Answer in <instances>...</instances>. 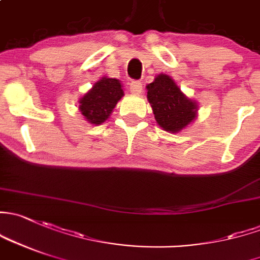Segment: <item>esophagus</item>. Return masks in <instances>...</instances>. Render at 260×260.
Here are the masks:
<instances>
[{"label": "esophagus", "instance_id": "esophagus-1", "mask_svg": "<svg viewBox=\"0 0 260 260\" xmlns=\"http://www.w3.org/2000/svg\"><path fill=\"white\" fill-rule=\"evenodd\" d=\"M129 89L133 94H139L143 91V86H142L141 82H132L129 86Z\"/></svg>", "mask_w": 260, "mask_h": 260}]
</instances>
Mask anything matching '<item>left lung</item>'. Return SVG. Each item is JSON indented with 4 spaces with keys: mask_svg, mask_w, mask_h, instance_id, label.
Wrapping results in <instances>:
<instances>
[{
    "mask_svg": "<svg viewBox=\"0 0 260 260\" xmlns=\"http://www.w3.org/2000/svg\"><path fill=\"white\" fill-rule=\"evenodd\" d=\"M146 88L147 100L162 129L179 133L194 122L198 116V103L183 93L171 76L157 75Z\"/></svg>",
    "mask_w": 260,
    "mask_h": 260,
    "instance_id": "8db88e82",
    "label": "left lung"
}]
</instances>
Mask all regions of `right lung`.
Masks as SVG:
<instances>
[{
  "instance_id": "obj_1",
  "label": "right lung",
  "mask_w": 260,
  "mask_h": 260,
  "mask_svg": "<svg viewBox=\"0 0 260 260\" xmlns=\"http://www.w3.org/2000/svg\"><path fill=\"white\" fill-rule=\"evenodd\" d=\"M124 95L123 84L117 78L101 77L78 101V108L87 122L93 125L105 123L117 103Z\"/></svg>"
}]
</instances>
